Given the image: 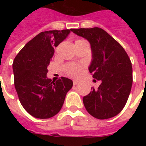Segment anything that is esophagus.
<instances>
[{"label":"esophagus","instance_id":"1","mask_svg":"<svg viewBox=\"0 0 146 146\" xmlns=\"http://www.w3.org/2000/svg\"><path fill=\"white\" fill-rule=\"evenodd\" d=\"M80 83V82L78 81V80H73V85L74 86H76V85H78Z\"/></svg>","mask_w":146,"mask_h":146}]
</instances>
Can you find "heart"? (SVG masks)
<instances>
[{
	"mask_svg": "<svg viewBox=\"0 0 146 146\" xmlns=\"http://www.w3.org/2000/svg\"><path fill=\"white\" fill-rule=\"evenodd\" d=\"M82 41H85V40L77 39L76 42H82ZM82 67H83L82 64H72L66 66L65 70H66V73L69 76H73V77H78V76H80L81 73H82Z\"/></svg>",
	"mask_w": 146,
	"mask_h": 146,
	"instance_id": "b5f03b06",
	"label": "heart"
}]
</instances>
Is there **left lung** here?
I'll use <instances>...</instances> for the list:
<instances>
[{
	"label": "left lung",
	"instance_id": "1",
	"mask_svg": "<svg viewBox=\"0 0 146 146\" xmlns=\"http://www.w3.org/2000/svg\"><path fill=\"white\" fill-rule=\"evenodd\" d=\"M71 31L89 41L92 59L89 70L101 81L83 97L86 111L92 117L104 120L117 115L124 108L133 84V68L129 56L108 33L98 27ZM95 81V80H94Z\"/></svg>",
	"mask_w": 146,
	"mask_h": 146
}]
</instances>
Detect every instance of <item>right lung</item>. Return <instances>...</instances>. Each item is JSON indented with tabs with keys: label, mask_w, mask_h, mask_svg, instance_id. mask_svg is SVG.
<instances>
[{
	"label": "right lung",
	"mask_w": 146,
	"mask_h": 146,
	"mask_svg": "<svg viewBox=\"0 0 146 146\" xmlns=\"http://www.w3.org/2000/svg\"><path fill=\"white\" fill-rule=\"evenodd\" d=\"M71 29L42 32L30 40L13 63L14 86L22 106L30 115L48 119L56 115L73 81L61 77L56 82L47 77L48 66L54 47L61 43Z\"/></svg>",
	"instance_id": "obj_1"
}]
</instances>
